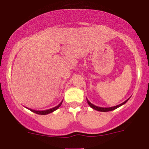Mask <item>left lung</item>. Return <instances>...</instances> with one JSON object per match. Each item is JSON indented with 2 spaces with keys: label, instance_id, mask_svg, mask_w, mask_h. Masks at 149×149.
<instances>
[{
  "label": "left lung",
  "instance_id": "1",
  "mask_svg": "<svg viewBox=\"0 0 149 149\" xmlns=\"http://www.w3.org/2000/svg\"><path fill=\"white\" fill-rule=\"evenodd\" d=\"M130 99V98H129ZM129 99H127V100L125 101L124 102H123L122 104H119V105H117V106H115V107H109V108H104V107H97V106H95L94 105V104H92L91 102L89 101L88 99H87V102H88V104L90 105V107L92 108L93 109H95V110L96 111H102V112H107V111H113V110H115V109H117V108H118L120 107H121L122 105H123L126 103V102H127L128 100H129Z\"/></svg>",
  "mask_w": 149,
  "mask_h": 149
}]
</instances>
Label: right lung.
Instances as JSON below:
<instances>
[{"instance_id":"right-lung-1","label":"right lung","mask_w":149,"mask_h":149,"mask_svg":"<svg viewBox=\"0 0 149 149\" xmlns=\"http://www.w3.org/2000/svg\"><path fill=\"white\" fill-rule=\"evenodd\" d=\"M62 102H63V101H61V102H60V104H58L57 107H54V108H52V109H48V110H45V111H35V110H33V109H28V108H27V109H29L31 111L35 113L39 114V115H47V114H49V113H52L53 111H54L57 110V109H59V107H60V106L61 105V104H62Z\"/></svg>"}]
</instances>
